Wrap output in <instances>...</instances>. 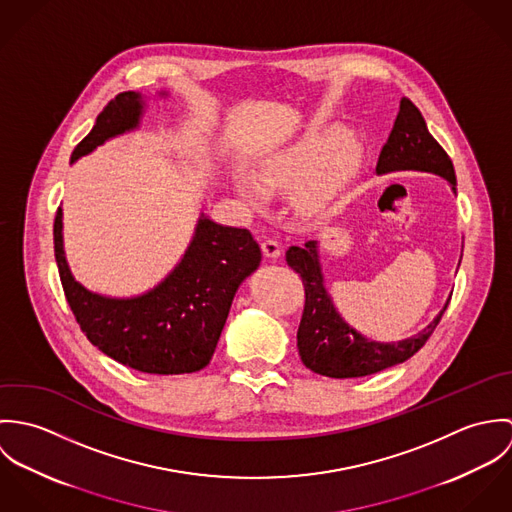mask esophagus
Here are the masks:
<instances>
[{
    "instance_id": "34e87169",
    "label": "esophagus",
    "mask_w": 512,
    "mask_h": 512,
    "mask_svg": "<svg viewBox=\"0 0 512 512\" xmlns=\"http://www.w3.org/2000/svg\"><path fill=\"white\" fill-rule=\"evenodd\" d=\"M262 252H264L266 258H278V256L282 254V246H280L278 240L266 238V240L262 242Z\"/></svg>"
}]
</instances>
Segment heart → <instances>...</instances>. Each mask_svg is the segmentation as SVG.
<instances>
[{"label":"heart","instance_id":"b5f03b06","mask_svg":"<svg viewBox=\"0 0 512 512\" xmlns=\"http://www.w3.org/2000/svg\"><path fill=\"white\" fill-rule=\"evenodd\" d=\"M363 155L365 142L355 132L339 138L335 128L309 130L258 159L252 179L236 175L234 189L246 205L256 209L264 207L266 195L295 191V209L305 217H317L337 203L357 175Z\"/></svg>","mask_w":512,"mask_h":512}]
</instances>
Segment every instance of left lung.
I'll use <instances>...</instances> for the list:
<instances>
[{
  "label": "left lung",
  "mask_w": 512,
  "mask_h": 512,
  "mask_svg": "<svg viewBox=\"0 0 512 512\" xmlns=\"http://www.w3.org/2000/svg\"><path fill=\"white\" fill-rule=\"evenodd\" d=\"M406 169L436 173L455 193L457 179L449 155L428 132L426 120L414 102L402 98L394 128L380 151L376 173L382 175ZM286 262L301 276L305 288V305L297 329L299 357L309 370L323 376L357 378L408 361L426 345L449 303L443 305L438 317L424 331L410 339L398 343L370 341L345 323L325 290L317 240H307L303 246H290Z\"/></svg>",
  "instance_id": "1"
}]
</instances>
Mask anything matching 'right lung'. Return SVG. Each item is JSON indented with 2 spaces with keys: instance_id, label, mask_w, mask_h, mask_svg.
I'll list each match as a JSON object with an SVG mask.
<instances>
[{
  "instance_id": "right-lung-1",
  "label": "right lung",
  "mask_w": 512,
  "mask_h": 512,
  "mask_svg": "<svg viewBox=\"0 0 512 512\" xmlns=\"http://www.w3.org/2000/svg\"><path fill=\"white\" fill-rule=\"evenodd\" d=\"M144 104L138 92L110 100L90 134L74 147L71 163L136 130ZM53 236L61 284L82 333L110 359L147 374H185L209 365L234 293L262 260L248 228L222 226L201 215L189 248L163 282L136 297H108L74 280L63 248L61 209Z\"/></svg>"
}]
</instances>
